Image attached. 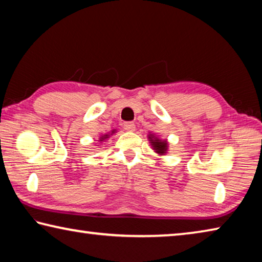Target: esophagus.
I'll return each mask as SVG.
<instances>
[{
    "instance_id": "34e87169",
    "label": "esophagus",
    "mask_w": 262,
    "mask_h": 262,
    "mask_svg": "<svg viewBox=\"0 0 262 262\" xmlns=\"http://www.w3.org/2000/svg\"><path fill=\"white\" fill-rule=\"evenodd\" d=\"M123 127H124V130H126V131H135L136 130L135 123H132V122H125L123 124Z\"/></svg>"
}]
</instances>
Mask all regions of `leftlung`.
<instances>
[{
	"instance_id": "left-lung-1",
	"label": "left lung",
	"mask_w": 262,
	"mask_h": 262,
	"mask_svg": "<svg viewBox=\"0 0 262 262\" xmlns=\"http://www.w3.org/2000/svg\"><path fill=\"white\" fill-rule=\"evenodd\" d=\"M149 139H150V144L153 146V149H155V152L159 154H164L167 152V147H168L167 141L160 140L159 138H152V136L149 137Z\"/></svg>"
}]
</instances>
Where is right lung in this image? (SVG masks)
I'll return each instance as SVG.
<instances>
[{
  "label": "right lung",
  "instance_id": "obj_1",
  "mask_svg": "<svg viewBox=\"0 0 262 262\" xmlns=\"http://www.w3.org/2000/svg\"><path fill=\"white\" fill-rule=\"evenodd\" d=\"M114 132H115V131H113V134H114ZM105 138H108V135H105V136H102V137H101L100 140H103V139H105Z\"/></svg>",
  "mask_w": 262,
  "mask_h": 262
}]
</instances>
